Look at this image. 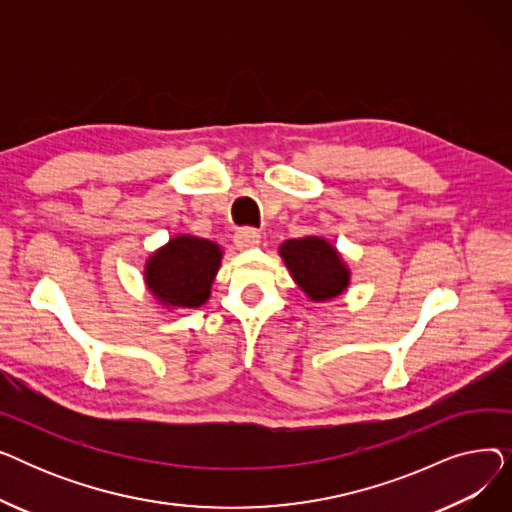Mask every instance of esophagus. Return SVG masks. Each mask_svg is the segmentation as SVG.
<instances>
[{
  "label": "esophagus",
  "instance_id": "1",
  "mask_svg": "<svg viewBox=\"0 0 512 512\" xmlns=\"http://www.w3.org/2000/svg\"><path fill=\"white\" fill-rule=\"evenodd\" d=\"M261 242V234L255 230V228H240L236 230L234 234V245L240 249V251H247V249H253L257 247Z\"/></svg>",
  "mask_w": 512,
  "mask_h": 512
}]
</instances>
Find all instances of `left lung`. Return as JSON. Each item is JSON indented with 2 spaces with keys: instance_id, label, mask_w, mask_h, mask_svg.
<instances>
[{
  "instance_id": "8db88e82",
  "label": "left lung",
  "mask_w": 512,
  "mask_h": 512,
  "mask_svg": "<svg viewBox=\"0 0 512 512\" xmlns=\"http://www.w3.org/2000/svg\"><path fill=\"white\" fill-rule=\"evenodd\" d=\"M280 255L294 282L311 301H330L348 286L351 272L342 263L338 251L324 238L307 236L286 240Z\"/></svg>"
}]
</instances>
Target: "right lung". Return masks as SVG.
I'll return each instance as SVG.
<instances>
[{"label":"right lung","instance_id":"obj_1","mask_svg":"<svg viewBox=\"0 0 512 512\" xmlns=\"http://www.w3.org/2000/svg\"><path fill=\"white\" fill-rule=\"evenodd\" d=\"M220 263L222 249L215 242L182 234L149 257L145 280L164 305L195 309L209 299Z\"/></svg>","mask_w":512,"mask_h":512}]
</instances>
